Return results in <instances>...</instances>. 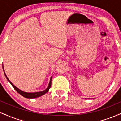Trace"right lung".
Masks as SVG:
<instances>
[{"instance_id": "1", "label": "right lung", "mask_w": 121, "mask_h": 121, "mask_svg": "<svg viewBox=\"0 0 121 121\" xmlns=\"http://www.w3.org/2000/svg\"><path fill=\"white\" fill-rule=\"evenodd\" d=\"M3 70H4V69H3ZM4 75H5V77H6V78L7 79L8 81L9 82V83H10L11 84V85L12 86H13V88H14L17 91V93H19L20 94V95H22V96H23L24 97H25V98H37V97H39L40 96H41V95H44V94H45V93H46L48 92V91H49V89L50 88H51V86L52 77H51V78H50V81H49V85H48V86L47 87V88L46 89L44 90V91H39V92H34V93L25 92V91H21V90L19 89H18L17 87L15 86L14 85H13L11 82L9 81V79H8V77H7V76H6V74H5V72H4Z\"/></svg>"}]
</instances>
